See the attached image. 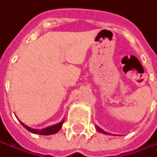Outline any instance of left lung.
<instances>
[{
	"label": "left lung",
	"mask_w": 157,
	"mask_h": 157,
	"mask_svg": "<svg viewBox=\"0 0 157 157\" xmlns=\"http://www.w3.org/2000/svg\"><path fill=\"white\" fill-rule=\"evenodd\" d=\"M96 128H97V130H98V131L101 132V133H103V134H106V135H109V133H107V132H105V131H104V130H102L101 128H99L98 126H96Z\"/></svg>",
	"instance_id": "1"
}]
</instances>
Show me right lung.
<instances>
[{
  "label": "right lung",
  "mask_w": 157,
  "mask_h": 157,
  "mask_svg": "<svg viewBox=\"0 0 157 157\" xmlns=\"http://www.w3.org/2000/svg\"><path fill=\"white\" fill-rule=\"evenodd\" d=\"M63 123H64V120H62L60 123H59V124H57L52 125V126L47 127V128H45V129L36 130V129H32V128L28 127V126H27L26 124H24L23 123L21 122V124H22V126H23L24 128H26L27 130H29L30 132L34 133V134H39V135H43V136L52 135V134H55V133H57V132H58V131L62 128Z\"/></svg>",
  "instance_id": "right-lung-1"
}]
</instances>
